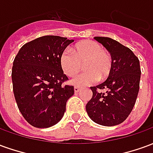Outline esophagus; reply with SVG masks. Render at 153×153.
Returning <instances> with one entry per match:
<instances>
[{"label":"esophagus","mask_w":153,"mask_h":153,"mask_svg":"<svg viewBox=\"0 0 153 153\" xmlns=\"http://www.w3.org/2000/svg\"><path fill=\"white\" fill-rule=\"evenodd\" d=\"M80 89H81V88H80V87H78V86L74 87V92H75V93H79V92L80 91Z\"/></svg>","instance_id":"34e87169"}]
</instances>
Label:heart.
I'll use <instances>...</instances> for the list:
<instances>
[{"instance_id":"b5f03b06","label":"heart","mask_w":153,"mask_h":153,"mask_svg":"<svg viewBox=\"0 0 153 153\" xmlns=\"http://www.w3.org/2000/svg\"><path fill=\"white\" fill-rule=\"evenodd\" d=\"M83 64L85 72L79 74L70 83L74 86L81 87L96 83L109 75L112 69V57L103 50L102 46L95 41H83L76 44L72 50L66 48L60 56V66L67 76L75 75Z\"/></svg>"}]
</instances>
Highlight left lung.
I'll list each match as a JSON object with an SVG mask.
<instances>
[{
    "instance_id": "left-lung-1",
    "label": "left lung",
    "mask_w": 153,
    "mask_h": 153,
    "mask_svg": "<svg viewBox=\"0 0 153 153\" xmlns=\"http://www.w3.org/2000/svg\"><path fill=\"white\" fill-rule=\"evenodd\" d=\"M94 39L111 53L113 65L106 81L90 88L93 97L87 103L86 111L97 124L114 126L125 121L134 106L141 76L139 60L129 48L112 38Z\"/></svg>"
}]
</instances>
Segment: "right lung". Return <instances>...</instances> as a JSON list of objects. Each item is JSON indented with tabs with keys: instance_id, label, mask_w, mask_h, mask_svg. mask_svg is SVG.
<instances>
[{
	"instance_id": "right-lung-1",
	"label": "right lung",
	"mask_w": 153,
	"mask_h": 153,
	"mask_svg": "<svg viewBox=\"0 0 153 153\" xmlns=\"http://www.w3.org/2000/svg\"><path fill=\"white\" fill-rule=\"evenodd\" d=\"M74 40L47 35L25 44L12 67L13 91L24 118L36 128L53 126L63 117L74 93L60 66V56Z\"/></svg>"
}]
</instances>
